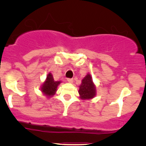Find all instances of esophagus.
<instances>
[{"instance_id":"1","label":"esophagus","mask_w":146,"mask_h":146,"mask_svg":"<svg viewBox=\"0 0 146 146\" xmlns=\"http://www.w3.org/2000/svg\"><path fill=\"white\" fill-rule=\"evenodd\" d=\"M67 81L68 82H70V83H72V82H73V78H68Z\"/></svg>"}]
</instances>
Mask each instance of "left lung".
I'll use <instances>...</instances> for the list:
<instances>
[{
  "mask_svg": "<svg viewBox=\"0 0 146 146\" xmlns=\"http://www.w3.org/2000/svg\"><path fill=\"white\" fill-rule=\"evenodd\" d=\"M79 94L82 100L92 99L96 95L95 86L92 82V77L90 74H88L82 80L81 85H80Z\"/></svg>",
  "mask_w": 146,
  "mask_h": 146,
  "instance_id": "obj_1",
  "label": "left lung"
}]
</instances>
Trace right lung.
<instances>
[{"label": "right lung", "instance_id": "obj_1", "mask_svg": "<svg viewBox=\"0 0 146 146\" xmlns=\"http://www.w3.org/2000/svg\"><path fill=\"white\" fill-rule=\"evenodd\" d=\"M61 83L60 81H55L51 73H48L46 76V80L42 86V92L46 96H52L55 94L57 87Z\"/></svg>", "mask_w": 146, "mask_h": 146}]
</instances>
